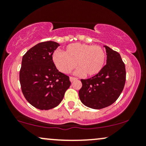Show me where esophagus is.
Returning a JSON list of instances; mask_svg holds the SVG:
<instances>
[{"label":"esophagus","mask_w":146,"mask_h":146,"mask_svg":"<svg viewBox=\"0 0 146 146\" xmlns=\"http://www.w3.org/2000/svg\"><path fill=\"white\" fill-rule=\"evenodd\" d=\"M78 80V78H74V77H70V80H71V82H72L75 81V80Z\"/></svg>","instance_id":"1"}]
</instances>
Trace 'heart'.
Masks as SVG:
<instances>
[{
	"instance_id": "obj_1",
	"label": "heart",
	"mask_w": 146,
	"mask_h": 146,
	"mask_svg": "<svg viewBox=\"0 0 146 146\" xmlns=\"http://www.w3.org/2000/svg\"><path fill=\"white\" fill-rule=\"evenodd\" d=\"M106 59V53L101 46L80 43L68 45L64 53L56 51L52 56L53 64L62 73H71L77 64V73L88 77L102 71Z\"/></svg>"
}]
</instances>
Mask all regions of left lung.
Listing matches in <instances>:
<instances>
[{
    "label": "left lung",
    "mask_w": 146,
    "mask_h": 146,
    "mask_svg": "<svg viewBox=\"0 0 146 146\" xmlns=\"http://www.w3.org/2000/svg\"><path fill=\"white\" fill-rule=\"evenodd\" d=\"M106 64L100 73L81 82L79 90L81 102L93 109H102L115 102L125 86L126 72L120 54L107 46Z\"/></svg>",
    "instance_id": "left-lung-1"
}]
</instances>
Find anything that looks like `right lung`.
Listing matches in <instances>:
<instances>
[{
  "mask_svg": "<svg viewBox=\"0 0 146 146\" xmlns=\"http://www.w3.org/2000/svg\"><path fill=\"white\" fill-rule=\"evenodd\" d=\"M59 46L56 42H42L23 57L20 70L22 92L38 109L49 110L59 105L71 85L69 77L58 71L52 60Z\"/></svg>",
  "mask_w": 146,
  "mask_h": 146,
  "instance_id": "right-lung-1",
  "label": "right lung"
}]
</instances>
